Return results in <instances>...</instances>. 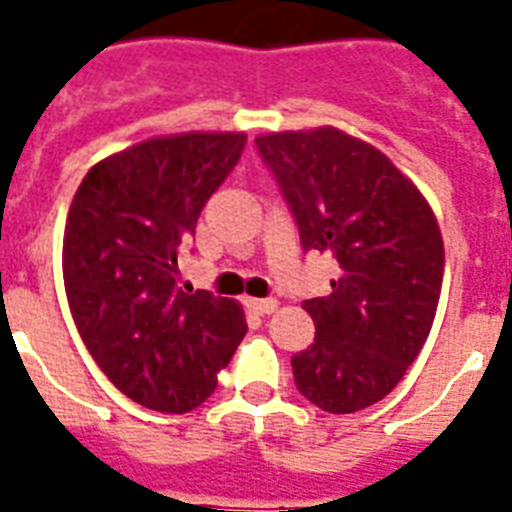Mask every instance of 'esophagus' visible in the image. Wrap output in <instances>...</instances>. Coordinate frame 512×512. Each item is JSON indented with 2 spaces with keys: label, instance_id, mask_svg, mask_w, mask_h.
<instances>
[{
  "label": "esophagus",
  "instance_id": "34e87169",
  "mask_svg": "<svg viewBox=\"0 0 512 512\" xmlns=\"http://www.w3.org/2000/svg\"><path fill=\"white\" fill-rule=\"evenodd\" d=\"M247 308L252 313H257V316H268V313L279 308V300H273V297H268V300H247Z\"/></svg>",
  "mask_w": 512,
  "mask_h": 512
}]
</instances>
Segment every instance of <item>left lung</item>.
Instances as JSON below:
<instances>
[{
    "label": "left lung",
    "instance_id": "8db88e82",
    "mask_svg": "<svg viewBox=\"0 0 512 512\" xmlns=\"http://www.w3.org/2000/svg\"><path fill=\"white\" fill-rule=\"evenodd\" d=\"M303 249L332 252L340 276L305 300L316 340L292 356L295 385L324 412L350 414L396 388L436 319L444 239L420 188L337 127L257 135Z\"/></svg>",
    "mask_w": 512,
    "mask_h": 512
}]
</instances>
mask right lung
<instances>
[{
    "label": "right lung",
    "instance_id": "right-lung-1",
    "mask_svg": "<svg viewBox=\"0 0 512 512\" xmlns=\"http://www.w3.org/2000/svg\"><path fill=\"white\" fill-rule=\"evenodd\" d=\"M244 143V132L143 140L95 164L68 209L63 284L76 329L108 380L154 412L204 404L247 335L236 300L175 287L177 249Z\"/></svg>",
    "mask_w": 512,
    "mask_h": 512
}]
</instances>
